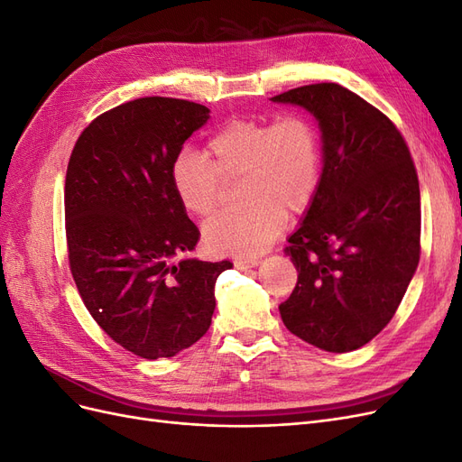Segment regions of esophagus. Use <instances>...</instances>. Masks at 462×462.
<instances>
[{"instance_id":"34e87169","label":"esophagus","mask_w":462,"mask_h":462,"mask_svg":"<svg viewBox=\"0 0 462 462\" xmlns=\"http://www.w3.org/2000/svg\"><path fill=\"white\" fill-rule=\"evenodd\" d=\"M258 263H260L258 258H239V260H235V268L248 270V268H256Z\"/></svg>"}]
</instances>
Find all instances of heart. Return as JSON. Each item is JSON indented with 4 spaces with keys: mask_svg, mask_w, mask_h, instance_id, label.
<instances>
[{
    "mask_svg": "<svg viewBox=\"0 0 462 462\" xmlns=\"http://www.w3.org/2000/svg\"><path fill=\"white\" fill-rule=\"evenodd\" d=\"M245 175L248 204L221 212L204 226L209 250L229 256H256L287 226L289 214L306 212L321 180L319 133L310 117L289 111L270 119H233L209 138L206 153L180 150L171 183L189 214L206 217L219 206L223 180Z\"/></svg>",
    "mask_w": 462,
    "mask_h": 462,
    "instance_id": "1",
    "label": "heart"
}]
</instances>
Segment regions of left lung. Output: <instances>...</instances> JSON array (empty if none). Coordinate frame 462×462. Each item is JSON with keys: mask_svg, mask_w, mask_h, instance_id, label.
I'll list each match as a JSON object with an SVG mask.
<instances>
[{"mask_svg": "<svg viewBox=\"0 0 462 462\" xmlns=\"http://www.w3.org/2000/svg\"><path fill=\"white\" fill-rule=\"evenodd\" d=\"M272 100L309 109L324 143L318 194L285 246L299 279L279 314L306 343L355 351L395 316L420 260L416 167L395 123L341 85Z\"/></svg>", "mask_w": 462, "mask_h": 462, "instance_id": "obj_1", "label": "left lung"}]
</instances>
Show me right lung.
I'll return each instance as SVG.
<instances>
[{"label": "right lung", "instance_id": "right-lung-1", "mask_svg": "<svg viewBox=\"0 0 462 462\" xmlns=\"http://www.w3.org/2000/svg\"><path fill=\"white\" fill-rule=\"evenodd\" d=\"M209 109L148 96L97 116L65 175L69 268L87 310L111 339L156 360L197 343L212 324L214 287L229 260H179L199 243L171 165Z\"/></svg>", "mask_w": 462, "mask_h": 462}]
</instances>
